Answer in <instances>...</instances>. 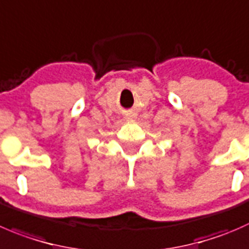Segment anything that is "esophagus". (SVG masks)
<instances>
[{"label":"esophagus","instance_id":"34e87169","mask_svg":"<svg viewBox=\"0 0 249 249\" xmlns=\"http://www.w3.org/2000/svg\"><path fill=\"white\" fill-rule=\"evenodd\" d=\"M124 117H125V119H127V120H134V119H136L137 114L134 112V110H126V112L124 113Z\"/></svg>","mask_w":249,"mask_h":249}]
</instances>
